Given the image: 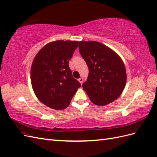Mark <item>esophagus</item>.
Wrapping results in <instances>:
<instances>
[{
	"label": "esophagus",
	"instance_id": "esophagus-1",
	"mask_svg": "<svg viewBox=\"0 0 157 157\" xmlns=\"http://www.w3.org/2000/svg\"><path fill=\"white\" fill-rule=\"evenodd\" d=\"M78 81L80 82V83L82 84V83H83V78H79Z\"/></svg>",
	"mask_w": 157,
	"mask_h": 157
}]
</instances>
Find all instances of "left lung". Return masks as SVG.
I'll list each match as a JSON object with an SVG mask.
<instances>
[{"mask_svg": "<svg viewBox=\"0 0 157 157\" xmlns=\"http://www.w3.org/2000/svg\"><path fill=\"white\" fill-rule=\"evenodd\" d=\"M79 51L89 68L82 87L91 101L105 106L117 99L126 82V71L120 57L97 41H80Z\"/></svg>", "mask_w": 157, "mask_h": 157, "instance_id": "1", "label": "left lung"}]
</instances>
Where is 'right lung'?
<instances>
[{
  "instance_id": "1",
  "label": "right lung",
  "mask_w": 157,
  "mask_h": 157,
  "mask_svg": "<svg viewBox=\"0 0 157 157\" xmlns=\"http://www.w3.org/2000/svg\"><path fill=\"white\" fill-rule=\"evenodd\" d=\"M78 41H56L39 51L31 69V85L42 103L55 110L68 106L81 84L73 78L69 61Z\"/></svg>"
}]
</instances>
